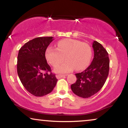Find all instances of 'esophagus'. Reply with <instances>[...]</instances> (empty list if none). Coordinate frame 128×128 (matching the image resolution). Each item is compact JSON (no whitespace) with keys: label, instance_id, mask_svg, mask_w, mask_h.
I'll return each instance as SVG.
<instances>
[{"label":"esophagus","instance_id":"1","mask_svg":"<svg viewBox=\"0 0 128 128\" xmlns=\"http://www.w3.org/2000/svg\"><path fill=\"white\" fill-rule=\"evenodd\" d=\"M66 75H64V74H56V77L57 79H60V78H62L65 77Z\"/></svg>","mask_w":128,"mask_h":128}]
</instances>
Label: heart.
Here are the masks:
<instances>
[{
  "instance_id": "obj_1",
  "label": "heart",
  "mask_w": 128,
  "mask_h": 128,
  "mask_svg": "<svg viewBox=\"0 0 128 128\" xmlns=\"http://www.w3.org/2000/svg\"><path fill=\"white\" fill-rule=\"evenodd\" d=\"M92 49L88 44L74 39H63L57 43L56 49L49 47L45 52L46 59L53 67L64 60L66 61L55 69L57 73H66L86 68L90 62Z\"/></svg>"
}]
</instances>
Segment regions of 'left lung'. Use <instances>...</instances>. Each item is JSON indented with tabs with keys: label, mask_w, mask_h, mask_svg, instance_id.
<instances>
[{
	"label": "left lung",
	"mask_w": 128,
	"mask_h": 128,
	"mask_svg": "<svg viewBox=\"0 0 128 128\" xmlns=\"http://www.w3.org/2000/svg\"><path fill=\"white\" fill-rule=\"evenodd\" d=\"M94 58L82 72L76 73V82L71 86L72 92L82 98H88L97 93L106 82L110 69L108 54L101 44L92 42Z\"/></svg>",
	"instance_id": "1"
}]
</instances>
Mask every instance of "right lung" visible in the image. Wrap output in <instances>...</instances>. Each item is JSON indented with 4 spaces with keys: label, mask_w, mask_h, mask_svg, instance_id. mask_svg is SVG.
<instances>
[{
    "label": "right lung",
    "mask_w": 128,
    "mask_h": 128,
    "mask_svg": "<svg viewBox=\"0 0 128 128\" xmlns=\"http://www.w3.org/2000/svg\"><path fill=\"white\" fill-rule=\"evenodd\" d=\"M53 40L52 36L36 38L19 50L18 77L26 90L35 96H43L52 92L58 80L45 57L47 48Z\"/></svg>",
    "instance_id": "right-lung-1"
}]
</instances>
